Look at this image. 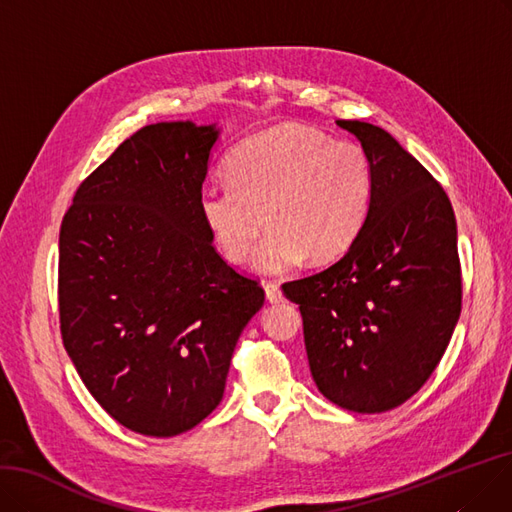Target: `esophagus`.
Masks as SVG:
<instances>
[{
	"mask_svg": "<svg viewBox=\"0 0 512 512\" xmlns=\"http://www.w3.org/2000/svg\"><path fill=\"white\" fill-rule=\"evenodd\" d=\"M264 294H267V300H269L271 304H279V302L283 300V294H281V290H279V285L273 283V281L264 283Z\"/></svg>",
	"mask_w": 512,
	"mask_h": 512,
	"instance_id": "obj_1",
	"label": "esophagus"
}]
</instances>
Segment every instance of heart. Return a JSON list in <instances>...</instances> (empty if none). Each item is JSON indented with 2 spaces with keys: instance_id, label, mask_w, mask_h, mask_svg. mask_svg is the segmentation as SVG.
<instances>
[{
  "instance_id": "heart-1",
  "label": "heart",
  "mask_w": 512,
  "mask_h": 512,
  "mask_svg": "<svg viewBox=\"0 0 512 512\" xmlns=\"http://www.w3.org/2000/svg\"><path fill=\"white\" fill-rule=\"evenodd\" d=\"M229 178L199 193L201 218L222 254L243 262L264 233L254 267L281 275L309 254L340 256L361 233L374 201V166L357 142L283 126L260 132L231 153Z\"/></svg>"
}]
</instances>
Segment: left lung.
<instances>
[{
	"label": "left lung",
	"mask_w": 512,
	"mask_h": 512,
	"mask_svg": "<svg viewBox=\"0 0 512 512\" xmlns=\"http://www.w3.org/2000/svg\"><path fill=\"white\" fill-rule=\"evenodd\" d=\"M374 166V201L357 239L325 271L283 283L298 304L323 397L380 414L416 395L439 365L462 309L452 203L386 130L338 119Z\"/></svg>",
	"instance_id": "obj_1"
}]
</instances>
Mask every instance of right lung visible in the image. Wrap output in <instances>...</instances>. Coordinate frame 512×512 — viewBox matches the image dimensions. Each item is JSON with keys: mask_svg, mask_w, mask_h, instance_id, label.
I'll return each instance as SVG.
<instances>
[{"mask_svg": "<svg viewBox=\"0 0 512 512\" xmlns=\"http://www.w3.org/2000/svg\"><path fill=\"white\" fill-rule=\"evenodd\" d=\"M218 134L193 121L145 126L81 182L60 224L65 349L102 410L147 437L187 433L216 410L264 304L201 218Z\"/></svg>", "mask_w": 512, "mask_h": 512, "instance_id": "right-lung-1", "label": "right lung"}]
</instances>
